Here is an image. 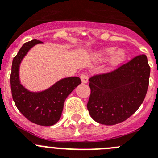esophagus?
<instances>
[{"label":"esophagus","mask_w":158,"mask_h":158,"mask_svg":"<svg viewBox=\"0 0 158 158\" xmlns=\"http://www.w3.org/2000/svg\"><path fill=\"white\" fill-rule=\"evenodd\" d=\"M81 80L82 83L86 84L88 82V81H89V77H88V75L86 73H82L81 75Z\"/></svg>","instance_id":"obj_1"}]
</instances>
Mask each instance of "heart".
<instances>
[{"label": "heart", "mask_w": 158, "mask_h": 158, "mask_svg": "<svg viewBox=\"0 0 158 158\" xmlns=\"http://www.w3.org/2000/svg\"><path fill=\"white\" fill-rule=\"evenodd\" d=\"M116 51L115 47H107L103 50H100L93 54V58L98 62H104L110 58V65L112 68H115L122 65L127 58V53L124 50Z\"/></svg>", "instance_id": "b5f03b06"}]
</instances>
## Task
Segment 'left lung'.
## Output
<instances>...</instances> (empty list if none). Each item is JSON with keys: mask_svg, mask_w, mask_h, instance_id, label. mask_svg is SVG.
<instances>
[{"mask_svg": "<svg viewBox=\"0 0 158 158\" xmlns=\"http://www.w3.org/2000/svg\"><path fill=\"white\" fill-rule=\"evenodd\" d=\"M150 73L147 58L142 54L112 72L90 78L87 108L93 120L111 126L127 119L144 100Z\"/></svg>", "mask_w": 158, "mask_h": 158, "instance_id": "8db88e82", "label": "left lung"}]
</instances>
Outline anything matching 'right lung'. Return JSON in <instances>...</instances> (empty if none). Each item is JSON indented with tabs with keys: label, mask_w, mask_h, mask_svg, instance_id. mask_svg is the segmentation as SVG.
<instances>
[{
	"label": "right lung",
	"mask_w": 158,
	"mask_h": 158,
	"mask_svg": "<svg viewBox=\"0 0 158 158\" xmlns=\"http://www.w3.org/2000/svg\"><path fill=\"white\" fill-rule=\"evenodd\" d=\"M43 43L34 40L25 43L14 57L10 76L11 90L15 104L29 121L40 126H52L62 116L64 102L81 81L78 77L62 78L48 89L40 92L29 91L19 81V65L34 46Z\"/></svg>",
	"instance_id": "add662e5"
}]
</instances>
